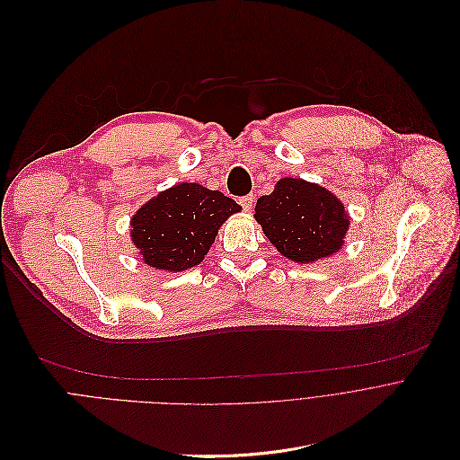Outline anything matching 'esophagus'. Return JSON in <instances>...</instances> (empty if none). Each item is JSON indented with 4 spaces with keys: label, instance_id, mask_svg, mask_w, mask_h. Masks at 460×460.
Wrapping results in <instances>:
<instances>
[{
    "label": "esophagus",
    "instance_id": "34e87169",
    "mask_svg": "<svg viewBox=\"0 0 460 460\" xmlns=\"http://www.w3.org/2000/svg\"><path fill=\"white\" fill-rule=\"evenodd\" d=\"M239 205L243 207V210H252V207H253V194L243 196V198L239 199Z\"/></svg>",
    "mask_w": 460,
    "mask_h": 460
}]
</instances>
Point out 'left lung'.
Segmentation results:
<instances>
[{
	"instance_id": "left-lung-1",
	"label": "left lung",
	"mask_w": 460,
	"mask_h": 460,
	"mask_svg": "<svg viewBox=\"0 0 460 460\" xmlns=\"http://www.w3.org/2000/svg\"><path fill=\"white\" fill-rule=\"evenodd\" d=\"M255 219L285 257L314 262L342 246L349 219L342 203L326 189L303 179L283 177L255 205Z\"/></svg>"
}]
</instances>
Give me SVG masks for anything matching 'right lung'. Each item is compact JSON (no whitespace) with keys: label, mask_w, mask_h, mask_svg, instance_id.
Returning <instances> with one entry per match:
<instances>
[{"label":"right lung","mask_w":460,"mask_h":460,"mask_svg":"<svg viewBox=\"0 0 460 460\" xmlns=\"http://www.w3.org/2000/svg\"><path fill=\"white\" fill-rule=\"evenodd\" d=\"M241 207L219 190L181 182L150 199L132 217V241L143 261L181 271L203 261L219 226Z\"/></svg>","instance_id":"right-lung-1"}]
</instances>
